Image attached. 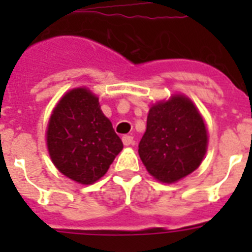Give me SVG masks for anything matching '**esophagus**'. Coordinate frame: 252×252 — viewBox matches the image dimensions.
I'll use <instances>...</instances> for the list:
<instances>
[{
  "mask_svg": "<svg viewBox=\"0 0 252 252\" xmlns=\"http://www.w3.org/2000/svg\"><path fill=\"white\" fill-rule=\"evenodd\" d=\"M123 144L126 146H129L133 144V137L132 136H128V134H126V136H123Z\"/></svg>",
  "mask_w": 252,
  "mask_h": 252,
  "instance_id": "esophagus-1",
  "label": "esophagus"
}]
</instances>
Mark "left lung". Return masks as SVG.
<instances>
[{"instance_id":"obj_1","label":"left lung","mask_w":252,"mask_h":252,"mask_svg":"<svg viewBox=\"0 0 252 252\" xmlns=\"http://www.w3.org/2000/svg\"><path fill=\"white\" fill-rule=\"evenodd\" d=\"M208 140L199 108L187 95L176 93L152 104L138 154L154 179L176 183L201 165Z\"/></svg>"}]
</instances>
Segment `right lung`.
Listing matches in <instances>:
<instances>
[{"label": "right lung", "instance_id": "add662e5", "mask_svg": "<svg viewBox=\"0 0 252 252\" xmlns=\"http://www.w3.org/2000/svg\"><path fill=\"white\" fill-rule=\"evenodd\" d=\"M45 142L55 167L84 186L100 179L123 150L112 123L100 110L99 98L85 86L68 90L56 103Z\"/></svg>", "mask_w": 252, "mask_h": 252}]
</instances>
